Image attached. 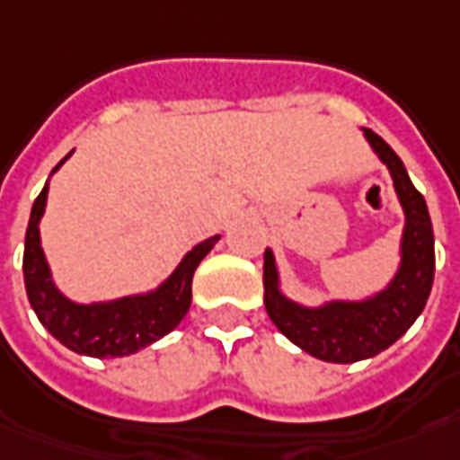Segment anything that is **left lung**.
Returning a JSON list of instances; mask_svg holds the SVG:
<instances>
[{
  "mask_svg": "<svg viewBox=\"0 0 460 460\" xmlns=\"http://www.w3.org/2000/svg\"><path fill=\"white\" fill-rule=\"evenodd\" d=\"M363 132L370 147L388 164L405 212L401 268L395 272L394 283L363 303L332 300L323 308H303L280 293L275 258L270 250H265L262 283L265 310L270 321L288 341L328 363H356L363 358L378 356L388 345H394L426 308L436 270L433 225L426 199L413 188L401 157L391 150V145L373 129Z\"/></svg>",
  "mask_w": 460,
  "mask_h": 460,
  "instance_id": "8db88e82",
  "label": "left lung"
}]
</instances>
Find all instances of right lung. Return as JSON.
I'll list each match as a JSON object with an SVG mask.
<instances>
[{
  "instance_id": "add662e5",
  "label": "right lung",
  "mask_w": 460,
  "mask_h": 460,
  "mask_svg": "<svg viewBox=\"0 0 460 460\" xmlns=\"http://www.w3.org/2000/svg\"><path fill=\"white\" fill-rule=\"evenodd\" d=\"M59 164L52 172L59 170ZM47 190L49 185H44L40 198L31 205L27 237H24V262H22L27 297L44 328L69 350L94 358H119L137 353L139 348L160 341L163 335L177 328V323L185 318L192 303L195 268L220 237H210L190 250L177 265V270L155 293L119 297L112 303L77 305L55 288L40 245V220L47 205Z\"/></svg>"
}]
</instances>
